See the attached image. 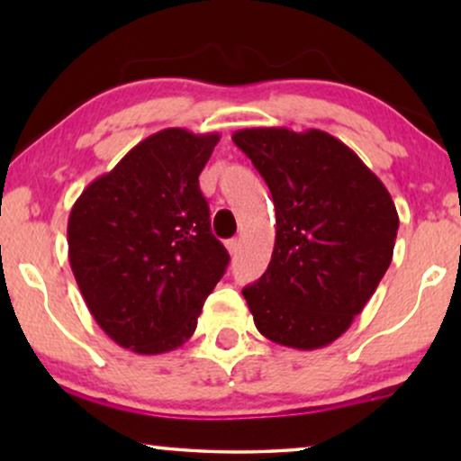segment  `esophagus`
<instances>
[{"label":"esophagus","mask_w":461,"mask_h":461,"mask_svg":"<svg viewBox=\"0 0 461 461\" xmlns=\"http://www.w3.org/2000/svg\"><path fill=\"white\" fill-rule=\"evenodd\" d=\"M239 248H241V241H239V239H229V241H226V249H229L230 256H235Z\"/></svg>","instance_id":"34e87169"}]
</instances>
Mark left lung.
Listing matches in <instances>:
<instances>
[{
    "label": "left lung",
    "instance_id": "left-lung-1",
    "mask_svg": "<svg viewBox=\"0 0 461 461\" xmlns=\"http://www.w3.org/2000/svg\"><path fill=\"white\" fill-rule=\"evenodd\" d=\"M270 188V264L243 298L264 338L298 350L331 344L352 325L393 262L399 213L382 180L321 130L232 134Z\"/></svg>",
    "mask_w": 461,
    "mask_h": 461
}]
</instances>
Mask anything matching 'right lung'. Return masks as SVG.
<instances>
[{
	"mask_svg": "<svg viewBox=\"0 0 461 461\" xmlns=\"http://www.w3.org/2000/svg\"><path fill=\"white\" fill-rule=\"evenodd\" d=\"M220 134L167 128L75 201L68 262L92 317L122 348L161 355L193 336L229 251L199 188Z\"/></svg>",
	"mask_w": 461,
	"mask_h": 461,
	"instance_id": "obj_1",
	"label": "right lung"
}]
</instances>
